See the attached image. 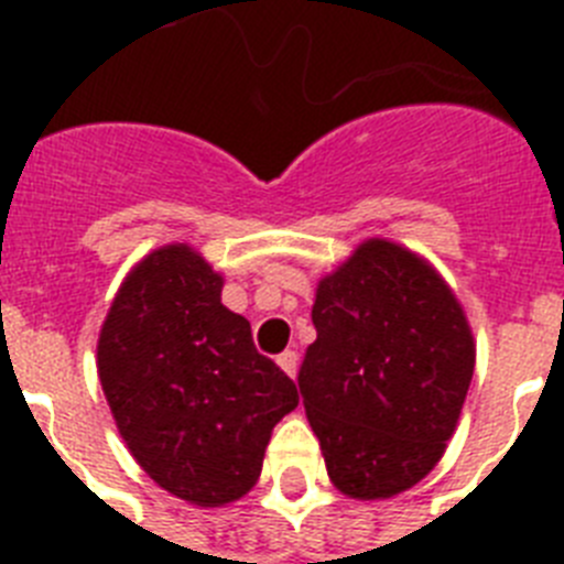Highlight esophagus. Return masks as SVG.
<instances>
[{"label": "esophagus", "mask_w": 564, "mask_h": 564, "mask_svg": "<svg viewBox=\"0 0 564 564\" xmlns=\"http://www.w3.org/2000/svg\"><path fill=\"white\" fill-rule=\"evenodd\" d=\"M278 366H281L283 371L290 377H295V371H299V354L295 351H283L281 357H278Z\"/></svg>", "instance_id": "1"}]
</instances>
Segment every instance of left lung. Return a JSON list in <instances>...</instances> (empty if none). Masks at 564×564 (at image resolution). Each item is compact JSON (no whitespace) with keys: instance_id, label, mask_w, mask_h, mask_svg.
<instances>
[{"instance_id":"8db88e82","label":"left lung","mask_w":564,"mask_h":564,"mask_svg":"<svg viewBox=\"0 0 564 564\" xmlns=\"http://www.w3.org/2000/svg\"><path fill=\"white\" fill-rule=\"evenodd\" d=\"M299 389L330 480L392 498L438 463L474 375L454 292L406 248L371 239L318 283Z\"/></svg>"}]
</instances>
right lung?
Listing matches in <instances>:
<instances>
[{"label":"right lung","mask_w":564,"mask_h":564,"mask_svg":"<svg viewBox=\"0 0 564 564\" xmlns=\"http://www.w3.org/2000/svg\"><path fill=\"white\" fill-rule=\"evenodd\" d=\"M99 380L128 451L175 498L219 507L260 477L299 389L221 304V278L187 246L128 274L99 336Z\"/></svg>","instance_id":"1"}]
</instances>
